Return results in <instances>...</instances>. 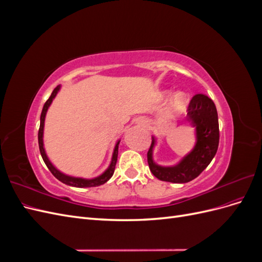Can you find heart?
<instances>
[{"mask_svg":"<svg viewBox=\"0 0 262 262\" xmlns=\"http://www.w3.org/2000/svg\"><path fill=\"white\" fill-rule=\"evenodd\" d=\"M187 102V96L184 93H178L172 98V105L176 109H181L186 105Z\"/></svg>","mask_w":262,"mask_h":262,"instance_id":"obj_1","label":"heart"}]
</instances>
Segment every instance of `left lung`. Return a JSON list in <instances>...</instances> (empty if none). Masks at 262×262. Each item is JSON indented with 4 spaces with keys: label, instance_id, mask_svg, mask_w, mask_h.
Segmentation results:
<instances>
[{
    "label": "left lung",
    "instance_id": "1",
    "mask_svg": "<svg viewBox=\"0 0 262 262\" xmlns=\"http://www.w3.org/2000/svg\"><path fill=\"white\" fill-rule=\"evenodd\" d=\"M188 120L195 126L196 143L194 148L182 161L172 167H162L153 161L155 139L147 152L150 172L162 181L185 184L196 178L208 167L219 147L220 130L216 107L207 95L196 94L188 106Z\"/></svg>",
    "mask_w": 262,
    "mask_h": 262
}]
</instances>
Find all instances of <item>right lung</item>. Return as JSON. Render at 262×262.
I'll use <instances>...</instances> for the list:
<instances>
[{
    "label": "right lung",
    "instance_id": "obj_1",
    "mask_svg": "<svg viewBox=\"0 0 262 262\" xmlns=\"http://www.w3.org/2000/svg\"><path fill=\"white\" fill-rule=\"evenodd\" d=\"M60 90V86H57L55 89L53 90L51 96L49 97V99L45 102L43 108H42V112H41V116H40V126H39V131H38V143H39V149H40V154L42 160L45 162V164L47 165V167L49 168V170L51 171L52 175L57 178L58 180H60L61 182L69 186H72V187H77V188H87V187H97L100 185H104L105 182H107L112 176L114 175L115 172V168H116V164H117V158H118V147H119V143H120V141L117 142V144L115 146L114 149V154H113V158H112V163H110L108 169L102 173V175L94 178V179H83V178H76V177H71L68 175H64V173H62L61 171H59L57 168L54 167V166L51 164V162L49 161L48 156H47L46 152H45V148H43V125H45V118H46V114H47V110H48L49 106L51 105V102L53 100V98L55 97V95L59 92Z\"/></svg>",
    "mask_w": 262,
    "mask_h": 262
}]
</instances>
